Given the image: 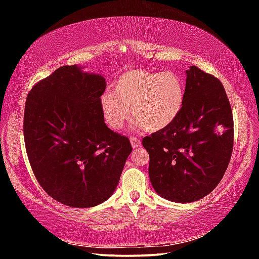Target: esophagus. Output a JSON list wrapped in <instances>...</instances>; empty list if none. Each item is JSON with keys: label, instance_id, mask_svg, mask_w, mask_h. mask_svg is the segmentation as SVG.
<instances>
[{"label": "esophagus", "instance_id": "obj_1", "mask_svg": "<svg viewBox=\"0 0 259 259\" xmlns=\"http://www.w3.org/2000/svg\"><path fill=\"white\" fill-rule=\"evenodd\" d=\"M130 142L134 148H138L139 146H142V142H140V139L136 137H130Z\"/></svg>", "mask_w": 259, "mask_h": 259}]
</instances>
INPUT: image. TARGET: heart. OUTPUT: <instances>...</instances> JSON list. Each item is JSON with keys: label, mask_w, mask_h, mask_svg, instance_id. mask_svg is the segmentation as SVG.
<instances>
[{"label": "heart", "mask_w": 259, "mask_h": 259, "mask_svg": "<svg viewBox=\"0 0 259 259\" xmlns=\"http://www.w3.org/2000/svg\"><path fill=\"white\" fill-rule=\"evenodd\" d=\"M185 89L176 73L129 69L114 84V94L106 91L100 107L109 128L120 130L130 119V108L138 124L148 133L163 130L182 112Z\"/></svg>", "instance_id": "heart-1"}]
</instances>
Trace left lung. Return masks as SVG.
Listing matches in <instances>:
<instances>
[{"mask_svg":"<svg viewBox=\"0 0 259 259\" xmlns=\"http://www.w3.org/2000/svg\"><path fill=\"white\" fill-rule=\"evenodd\" d=\"M186 74L181 114L168 128L143 139L153 187L179 203L198 201L214 190L234 142L233 114L222 82L195 66Z\"/></svg>","mask_w":259,"mask_h":259,"instance_id":"left-lung-1","label":"left lung"}]
</instances>
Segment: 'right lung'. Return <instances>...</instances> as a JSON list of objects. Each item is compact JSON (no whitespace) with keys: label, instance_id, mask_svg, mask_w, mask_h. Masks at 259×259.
<instances>
[{"label":"right lung","instance_id":"add662e5","mask_svg":"<svg viewBox=\"0 0 259 259\" xmlns=\"http://www.w3.org/2000/svg\"><path fill=\"white\" fill-rule=\"evenodd\" d=\"M106 82L63 66L30 89L24 139L38 184L52 199L74 208L106 201L119 184L133 151L125 136L106 125L100 97Z\"/></svg>","mask_w":259,"mask_h":259}]
</instances>
